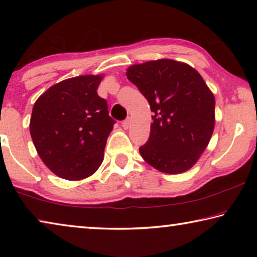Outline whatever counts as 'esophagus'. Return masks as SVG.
I'll list each match as a JSON object with an SVG mask.
<instances>
[{"label": "esophagus", "instance_id": "1", "mask_svg": "<svg viewBox=\"0 0 257 257\" xmlns=\"http://www.w3.org/2000/svg\"><path fill=\"white\" fill-rule=\"evenodd\" d=\"M121 124H122V127H123L124 129H128V128H129V124H130V119L127 118L125 120H123L122 123H121Z\"/></svg>", "mask_w": 257, "mask_h": 257}]
</instances>
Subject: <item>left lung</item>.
<instances>
[{
    "label": "left lung",
    "mask_w": 257,
    "mask_h": 257,
    "mask_svg": "<svg viewBox=\"0 0 257 257\" xmlns=\"http://www.w3.org/2000/svg\"><path fill=\"white\" fill-rule=\"evenodd\" d=\"M127 78L149 101L153 112L151 133L139 153L164 173L193 167L214 130L215 99L194 68L170 59L134 64Z\"/></svg>",
    "instance_id": "1"
}]
</instances>
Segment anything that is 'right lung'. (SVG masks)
Returning <instances> with one entry per match:
<instances>
[{
  "label": "right lung",
  "mask_w": 257,
  "mask_h": 257,
  "mask_svg": "<svg viewBox=\"0 0 257 257\" xmlns=\"http://www.w3.org/2000/svg\"><path fill=\"white\" fill-rule=\"evenodd\" d=\"M102 76H79L55 84L34 104L30 135L43 162L56 176L80 180L103 162L115 121L97 95Z\"/></svg>",
  "instance_id": "obj_1"
}]
</instances>
